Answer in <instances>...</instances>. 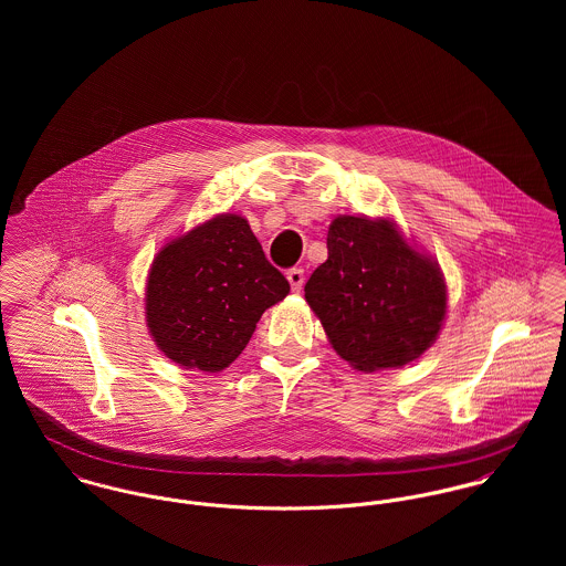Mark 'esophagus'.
<instances>
[{
    "mask_svg": "<svg viewBox=\"0 0 566 566\" xmlns=\"http://www.w3.org/2000/svg\"><path fill=\"white\" fill-rule=\"evenodd\" d=\"M287 281L292 285L294 292H301L303 290V283H305V270L303 268H292L287 270Z\"/></svg>",
    "mask_w": 566,
    "mask_h": 566,
    "instance_id": "34e87169",
    "label": "esophagus"
}]
</instances>
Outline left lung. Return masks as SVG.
I'll list each match as a JSON object with an SVG mask.
<instances>
[{"label":"left lung","mask_w":566,"mask_h":566,"mask_svg":"<svg viewBox=\"0 0 566 566\" xmlns=\"http://www.w3.org/2000/svg\"><path fill=\"white\" fill-rule=\"evenodd\" d=\"M326 250L305 298L342 359L364 373L399 368L436 342L447 316L444 279L390 220L339 216Z\"/></svg>","instance_id":"8db88e82"}]
</instances>
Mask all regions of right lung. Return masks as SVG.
I'll use <instances>...</instances> for the list:
<instances>
[{"mask_svg": "<svg viewBox=\"0 0 566 566\" xmlns=\"http://www.w3.org/2000/svg\"><path fill=\"white\" fill-rule=\"evenodd\" d=\"M290 294L242 216L224 213L163 245L146 287L157 346L185 368L224 370L261 314Z\"/></svg>", "mask_w": 566, "mask_h": 566, "instance_id": "1", "label": "right lung"}]
</instances>
